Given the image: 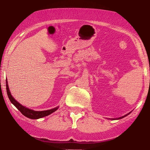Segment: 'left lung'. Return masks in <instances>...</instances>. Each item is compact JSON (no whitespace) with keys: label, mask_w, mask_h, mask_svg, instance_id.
Instances as JSON below:
<instances>
[{"label":"left lung","mask_w":150,"mask_h":150,"mask_svg":"<svg viewBox=\"0 0 150 150\" xmlns=\"http://www.w3.org/2000/svg\"><path fill=\"white\" fill-rule=\"evenodd\" d=\"M130 113H131V112H130ZM130 113H129V114H126V115H125V116H122V117H120V118H116V120H118V119H121V118H124V117L127 116V115H129V114H130ZM114 119H115V118H114Z\"/></svg>","instance_id":"left-lung-1"}]
</instances>
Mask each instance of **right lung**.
<instances>
[{
    "label": "right lung",
    "mask_w": 150,
    "mask_h": 150,
    "mask_svg": "<svg viewBox=\"0 0 150 150\" xmlns=\"http://www.w3.org/2000/svg\"><path fill=\"white\" fill-rule=\"evenodd\" d=\"M6 93H7V95L10 101L15 106H16L19 111H20V112L23 115V116H26L30 119H38L40 118H43V117H45L47 116H49V115L52 114L53 112H55L56 110L59 108V107L57 106V107L53 108V109L44 110V111H34V110H30L29 108H25L24 106H23L21 104L19 103L18 101H17L16 99L13 97L11 94L9 89H8L7 80H6Z\"/></svg>",
    "instance_id": "1"
}]
</instances>
